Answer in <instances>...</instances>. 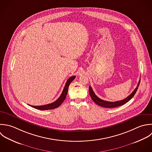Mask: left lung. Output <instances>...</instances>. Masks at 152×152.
Instances as JSON below:
<instances>
[{
  "label": "left lung",
  "instance_id": "obj_1",
  "mask_svg": "<svg viewBox=\"0 0 152 152\" xmlns=\"http://www.w3.org/2000/svg\"><path fill=\"white\" fill-rule=\"evenodd\" d=\"M140 80H139L137 86V88L134 90V91L129 96H127L126 98H125L123 100L121 101H115V102H109V101H104L102 100L100 98H99L94 93V92L93 91L92 88L91 86H89V95L92 98V99L93 100V101L96 103V104H98L99 106H101L102 107H105V108H115V107H117L119 106H121L124 104H125L126 103H127V102H129L135 95V94L137 92V90L139 88V86L140 85Z\"/></svg>",
  "mask_w": 152,
  "mask_h": 152
}]
</instances>
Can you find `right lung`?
I'll use <instances>...</instances> for the list:
<instances>
[{
    "label": "right lung",
    "mask_w": 152,
    "mask_h": 152,
    "mask_svg": "<svg viewBox=\"0 0 152 152\" xmlns=\"http://www.w3.org/2000/svg\"><path fill=\"white\" fill-rule=\"evenodd\" d=\"M75 76H72L70 78L68 79V80H67L66 85L64 86V88L63 89V91L61 94V95L60 96V97L54 102L49 104H47V105H41V106H33V105H30L31 106L32 108L39 110H53L54 108H56L57 107H58L61 104L62 102L64 101V99L66 98L67 94V92H68V89H69V86L70 85V84L71 83V82L75 79Z\"/></svg>",
    "instance_id": "obj_1"
}]
</instances>
